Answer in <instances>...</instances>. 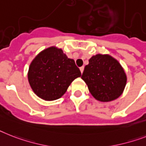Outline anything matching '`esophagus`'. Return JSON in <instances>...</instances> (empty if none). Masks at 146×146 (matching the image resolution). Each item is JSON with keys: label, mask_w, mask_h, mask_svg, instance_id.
I'll list each match as a JSON object with an SVG mask.
<instances>
[{"label": "esophagus", "mask_w": 146, "mask_h": 146, "mask_svg": "<svg viewBox=\"0 0 146 146\" xmlns=\"http://www.w3.org/2000/svg\"><path fill=\"white\" fill-rule=\"evenodd\" d=\"M79 69H80V71H81V73H83V70H84V67H80V68H79Z\"/></svg>", "instance_id": "esophagus-1"}]
</instances>
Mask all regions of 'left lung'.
Here are the masks:
<instances>
[{
    "instance_id": "1",
    "label": "left lung",
    "mask_w": 146,
    "mask_h": 146,
    "mask_svg": "<svg viewBox=\"0 0 146 146\" xmlns=\"http://www.w3.org/2000/svg\"><path fill=\"white\" fill-rule=\"evenodd\" d=\"M92 95L97 100L110 102L124 92L127 76L124 68L110 54H98L89 59L82 75Z\"/></svg>"
}]
</instances>
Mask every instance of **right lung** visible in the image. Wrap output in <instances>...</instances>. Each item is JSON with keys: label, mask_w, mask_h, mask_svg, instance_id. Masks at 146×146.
Masks as SVG:
<instances>
[{"label": "right lung", "mask_w": 146, "mask_h": 146, "mask_svg": "<svg viewBox=\"0 0 146 146\" xmlns=\"http://www.w3.org/2000/svg\"><path fill=\"white\" fill-rule=\"evenodd\" d=\"M80 76L81 72L74 60L68 58L56 46L40 52L31 63L28 73L33 92L48 101L61 98L72 82Z\"/></svg>", "instance_id": "1"}]
</instances>
